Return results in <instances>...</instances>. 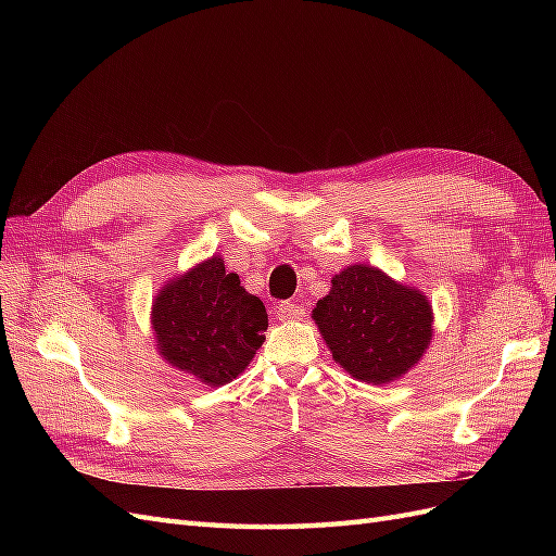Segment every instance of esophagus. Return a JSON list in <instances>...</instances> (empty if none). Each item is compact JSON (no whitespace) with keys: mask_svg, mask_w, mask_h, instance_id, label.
<instances>
[{"mask_svg":"<svg viewBox=\"0 0 556 556\" xmlns=\"http://www.w3.org/2000/svg\"><path fill=\"white\" fill-rule=\"evenodd\" d=\"M276 311H278L280 319H304L306 317V308L296 304V301H282Z\"/></svg>","mask_w":556,"mask_h":556,"instance_id":"34e87169","label":"esophagus"}]
</instances>
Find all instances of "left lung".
<instances>
[{"label":"left lung","mask_w":556,"mask_h":556,"mask_svg":"<svg viewBox=\"0 0 556 556\" xmlns=\"http://www.w3.org/2000/svg\"><path fill=\"white\" fill-rule=\"evenodd\" d=\"M313 319L331 357L368 384L406 376L433 333L429 299L368 264L343 268L315 304Z\"/></svg>","instance_id":"1"}]
</instances>
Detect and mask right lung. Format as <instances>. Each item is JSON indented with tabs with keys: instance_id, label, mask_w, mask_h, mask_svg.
<instances>
[{
	"instance_id": "right-lung-1",
	"label": "right lung",
	"mask_w": 556,
	"mask_h": 556,
	"mask_svg": "<svg viewBox=\"0 0 556 556\" xmlns=\"http://www.w3.org/2000/svg\"><path fill=\"white\" fill-rule=\"evenodd\" d=\"M153 333L160 355L208 387L245 371L268 327L262 301L245 292L220 255L176 276L153 301Z\"/></svg>"
}]
</instances>
